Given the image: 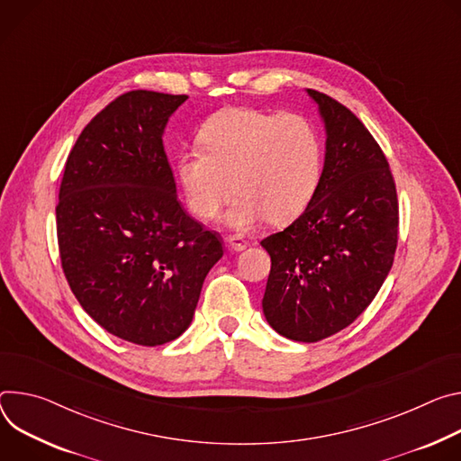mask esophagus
<instances>
[{"label":"esophagus","instance_id":"obj_1","mask_svg":"<svg viewBox=\"0 0 461 461\" xmlns=\"http://www.w3.org/2000/svg\"><path fill=\"white\" fill-rule=\"evenodd\" d=\"M225 241H227V247L230 250H236V252H240V250H243L247 247V241L243 238H240V236H227Z\"/></svg>","mask_w":461,"mask_h":461}]
</instances>
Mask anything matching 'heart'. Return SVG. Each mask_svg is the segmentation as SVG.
I'll list each match as a JSON object with an SVG mask.
<instances>
[{"instance_id":"1","label":"heart","mask_w":461,"mask_h":461,"mask_svg":"<svg viewBox=\"0 0 461 461\" xmlns=\"http://www.w3.org/2000/svg\"><path fill=\"white\" fill-rule=\"evenodd\" d=\"M199 144L204 154L179 156L177 179L201 220H214L236 190L225 218L230 227L245 230L264 218L285 223L305 209L321 181V133L298 113L227 108L203 124Z\"/></svg>"}]
</instances>
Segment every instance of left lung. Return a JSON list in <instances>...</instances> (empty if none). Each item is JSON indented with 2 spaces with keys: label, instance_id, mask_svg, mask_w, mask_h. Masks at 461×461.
<instances>
[{
  "label": "left lung",
  "instance_id": "8db88e82",
  "mask_svg": "<svg viewBox=\"0 0 461 461\" xmlns=\"http://www.w3.org/2000/svg\"><path fill=\"white\" fill-rule=\"evenodd\" d=\"M308 95L326 128L322 176L305 211L262 240L271 257L264 315L298 342L331 337L368 308L392 269L399 227L395 183L377 140L335 98Z\"/></svg>",
  "mask_w": 461,
  "mask_h": 461
}]
</instances>
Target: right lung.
Segmentation results:
<instances>
[{
    "mask_svg": "<svg viewBox=\"0 0 461 461\" xmlns=\"http://www.w3.org/2000/svg\"><path fill=\"white\" fill-rule=\"evenodd\" d=\"M186 95L128 91L91 119L66 163L57 234L84 312L112 335L159 346L192 322L221 240L190 218L163 146Z\"/></svg>",
    "mask_w": 461,
    "mask_h": 461,
    "instance_id": "1",
    "label": "right lung"
}]
</instances>
